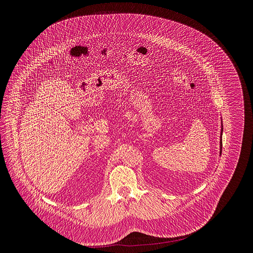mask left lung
<instances>
[{"label": "left lung", "mask_w": 253, "mask_h": 253, "mask_svg": "<svg viewBox=\"0 0 253 253\" xmlns=\"http://www.w3.org/2000/svg\"><path fill=\"white\" fill-rule=\"evenodd\" d=\"M222 133H223V125L221 124V133H220V156H221V153H222Z\"/></svg>", "instance_id": "left-lung-1"}]
</instances>
